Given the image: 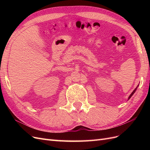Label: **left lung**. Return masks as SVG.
I'll return each instance as SVG.
<instances>
[{
	"mask_svg": "<svg viewBox=\"0 0 150 150\" xmlns=\"http://www.w3.org/2000/svg\"><path fill=\"white\" fill-rule=\"evenodd\" d=\"M138 86H139V84H138V85L137 86V88H136L134 89V90L133 91L132 93H131V94L129 95V96L128 97V100H129V99L131 98V96H133V95L134 94V93H135V91H136V90H137V88H138Z\"/></svg>",
	"mask_w": 150,
	"mask_h": 150,
	"instance_id": "left-lung-1",
	"label": "left lung"
}]
</instances>
